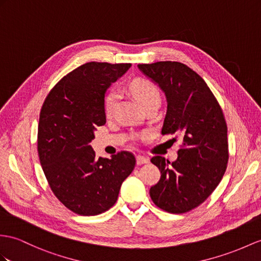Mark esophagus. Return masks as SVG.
Instances as JSON below:
<instances>
[{
	"mask_svg": "<svg viewBox=\"0 0 261 261\" xmlns=\"http://www.w3.org/2000/svg\"><path fill=\"white\" fill-rule=\"evenodd\" d=\"M136 163L137 165H144V164H147L148 163V158L142 156V155H137L136 156Z\"/></svg>",
	"mask_w": 261,
	"mask_h": 261,
	"instance_id": "esophagus-1",
	"label": "esophagus"
}]
</instances>
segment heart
Instances as JSON below:
<instances>
[{"label": "heart", "instance_id": "obj_1", "mask_svg": "<svg viewBox=\"0 0 261 261\" xmlns=\"http://www.w3.org/2000/svg\"><path fill=\"white\" fill-rule=\"evenodd\" d=\"M129 90L134 96L139 100V103L145 109L146 106L154 103H161V93L158 88L147 80H135L129 84ZM118 100V93L111 91L107 93L104 98V112L106 116H111L115 111Z\"/></svg>", "mask_w": 261, "mask_h": 261}]
</instances>
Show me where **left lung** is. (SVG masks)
<instances>
[{
    "label": "left lung",
    "instance_id": "1",
    "mask_svg": "<svg viewBox=\"0 0 261 261\" xmlns=\"http://www.w3.org/2000/svg\"><path fill=\"white\" fill-rule=\"evenodd\" d=\"M138 68L166 95L162 134L182 139L175 162L162 156L150 160L161 171L150 198L167 213H187L212 195L226 171L229 154L224 113L206 82L182 63L156 62Z\"/></svg>",
    "mask_w": 261,
    "mask_h": 261
}]
</instances>
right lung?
<instances>
[{
    "instance_id": "obj_1",
    "label": "right lung",
    "mask_w": 261,
    "mask_h": 261,
    "mask_svg": "<svg viewBox=\"0 0 261 261\" xmlns=\"http://www.w3.org/2000/svg\"><path fill=\"white\" fill-rule=\"evenodd\" d=\"M129 67L86 63L57 83L43 103L37 132L42 168L57 199L77 215L109 211L135 167L129 151L97 160L90 145L96 127L106 123L107 88Z\"/></svg>"
}]
</instances>
